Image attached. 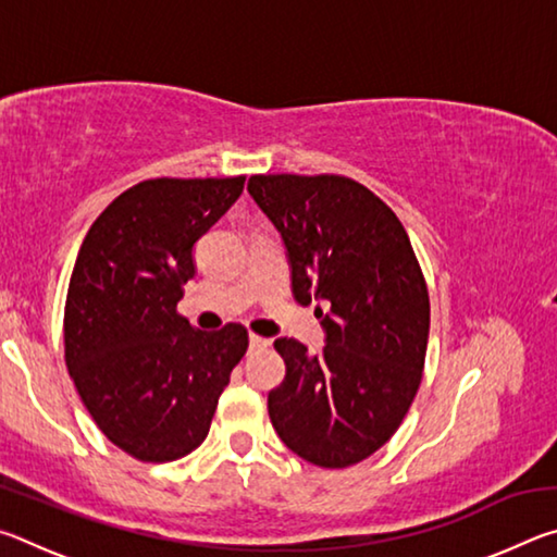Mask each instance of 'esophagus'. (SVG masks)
Segmentation results:
<instances>
[{
  "mask_svg": "<svg viewBox=\"0 0 557 557\" xmlns=\"http://www.w3.org/2000/svg\"><path fill=\"white\" fill-rule=\"evenodd\" d=\"M248 344H250V348H262V346L268 344V338H262V336L250 334V336H248Z\"/></svg>",
  "mask_w": 557,
  "mask_h": 557,
  "instance_id": "esophagus-1",
  "label": "esophagus"
}]
</instances>
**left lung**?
Instances as JSON below:
<instances>
[{
    "instance_id": "1",
    "label": "left lung",
    "mask_w": 557,
    "mask_h": 557,
    "mask_svg": "<svg viewBox=\"0 0 557 557\" xmlns=\"http://www.w3.org/2000/svg\"><path fill=\"white\" fill-rule=\"evenodd\" d=\"M301 307L326 304L324 348L277 338L287 373L268 395L280 440L317 467H351L400 428L420 388L430 297L403 223L346 176H250Z\"/></svg>"
}]
</instances>
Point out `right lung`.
I'll return each mask as SVG.
<instances>
[{"label": "right lung", "instance_id": "1", "mask_svg": "<svg viewBox=\"0 0 557 557\" xmlns=\"http://www.w3.org/2000/svg\"><path fill=\"white\" fill-rule=\"evenodd\" d=\"M243 184L149 178L120 194L81 245L65 299V366L96 425L143 461L201 445L248 348L240 324L199 332L176 314L196 275V243Z\"/></svg>", "mask_w": 557, "mask_h": 557}]
</instances>
